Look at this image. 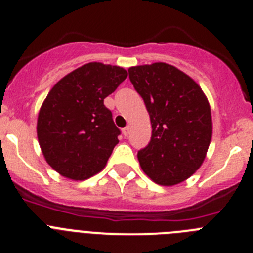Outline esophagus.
Here are the masks:
<instances>
[{"instance_id":"obj_1","label":"esophagus","mask_w":253,"mask_h":253,"mask_svg":"<svg viewBox=\"0 0 253 253\" xmlns=\"http://www.w3.org/2000/svg\"><path fill=\"white\" fill-rule=\"evenodd\" d=\"M129 131H131V128H129V127L127 126V127H125L124 129H122V133H124L125 137H127L129 134Z\"/></svg>"}]
</instances>
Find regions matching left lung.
Segmentation results:
<instances>
[{
	"instance_id": "8db88e82",
	"label": "left lung",
	"mask_w": 253,
	"mask_h": 253,
	"mask_svg": "<svg viewBox=\"0 0 253 253\" xmlns=\"http://www.w3.org/2000/svg\"><path fill=\"white\" fill-rule=\"evenodd\" d=\"M128 73L152 122L150 142L137 154L141 168L158 185L182 182L202 165L211 143L205 93L192 78L164 62L131 67Z\"/></svg>"
}]
</instances>
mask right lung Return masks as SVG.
Here are the masks:
<instances>
[{
	"mask_svg": "<svg viewBox=\"0 0 253 253\" xmlns=\"http://www.w3.org/2000/svg\"><path fill=\"white\" fill-rule=\"evenodd\" d=\"M127 77L119 66L90 62L53 85L38 117V139L53 170L85 180L104 169L121 131L104 99Z\"/></svg>",
	"mask_w": 253,
	"mask_h": 253,
	"instance_id": "1",
	"label": "right lung"
}]
</instances>
